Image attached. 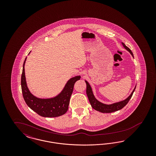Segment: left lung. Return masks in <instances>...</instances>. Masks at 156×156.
Segmentation results:
<instances>
[{"label":"left lung","instance_id":"8db88e82","mask_svg":"<svg viewBox=\"0 0 156 156\" xmlns=\"http://www.w3.org/2000/svg\"><path fill=\"white\" fill-rule=\"evenodd\" d=\"M122 45L133 57V52H132L130 49L129 48H128L123 43H122ZM85 82L87 83V96L89 99V102L91 105V106L96 111L101 112L102 113H112V112L117 111L122 109L129 102V100L131 99V98L133 95L134 90L136 89V87H135L134 89H133L132 94H130V95L127 98H126L125 100L119 102H117V103L111 104V105H106V104H102L97 100V99L95 98L94 94H93L92 90L91 87H90L89 83L86 81H85Z\"/></svg>","mask_w":156,"mask_h":156}]
</instances>
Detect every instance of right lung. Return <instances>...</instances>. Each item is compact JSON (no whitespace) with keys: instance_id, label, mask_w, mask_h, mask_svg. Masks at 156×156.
<instances>
[{"instance_id":"right-lung-1","label":"right lung","mask_w":156,"mask_h":156,"mask_svg":"<svg viewBox=\"0 0 156 156\" xmlns=\"http://www.w3.org/2000/svg\"><path fill=\"white\" fill-rule=\"evenodd\" d=\"M24 60L21 77V86L23 97L27 106L33 111L41 116L46 118H54L65 114L68 109L70 98L73 94L75 83L81 78L76 76L71 78L62 91L57 97L51 99H40L33 96L28 89L24 73Z\"/></svg>"}]
</instances>
